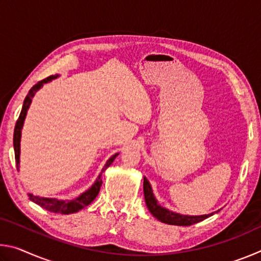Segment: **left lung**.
I'll return each mask as SVG.
<instances>
[{"label": "left lung", "mask_w": 261, "mask_h": 261, "mask_svg": "<svg viewBox=\"0 0 261 261\" xmlns=\"http://www.w3.org/2000/svg\"><path fill=\"white\" fill-rule=\"evenodd\" d=\"M144 196H145V201H146V205L148 210L153 216H155L158 220H160L163 223L168 224H175V226H192L194 223L200 222V221L205 220L208 218V216L213 215L207 214V215H198V216H189V215H180L177 213H174V212L168 211L163 208L160 205L158 204V201L153 196L152 188L149 185L148 180L144 177Z\"/></svg>", "instance_id": "obj_1"}]
</instances>
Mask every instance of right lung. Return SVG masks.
<instances>
[{"instance_id": "obj_1", "label": "right lung", "mask_w": 261, "mask_h": 261, "mask_svg": "<svg viewBox=\"0 0 261 261\" xmlns=\"http://www.w3.org/2000/svg\"><path fill=\"white\" fill-rule=\"evenodd\" d=\"M57 76H49L45 79H42L39 83L35 84V85L31 88L29 91V94L26 95V98L24 100V105H23V108H21V112L20 115L18 117V120L16 122V126H15V132H14V148H15V160H16V165L18 167L19 165V152H20V134H21V127H23V123L25 120V116H26V113H28V109L31 105V101H32V98L35 94V92H37L39 88H40L43 84L51 81V79L56 78ZM117 154H115L112 158L109 159L106 163L105 167L102 168V170H101L100 175L98 176V178H96L95 183L92 185L91 189H88L86 192L82 193L81 196L78 198H76L74 200H65V201H62V200H57V199H49V198H41V197H37V196H33L32 193H29V197H30V200H32L35 204H38L39 206H41L42 208H45L49 212H54V213H60V214H71V213H76L79 210L84 208V207H86L87 205H90L92 201L95 199V197L98 196V193L100 191V187L101 184H102V179H101V176H102L103 171L107 169V168L112 165L113 161L115 160V158H116Z\"/></svg>"}]
</instances>
